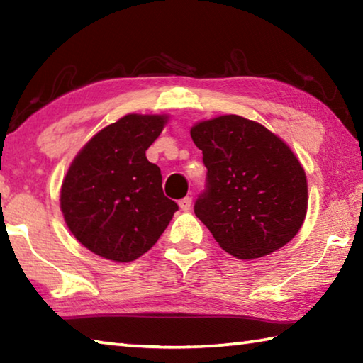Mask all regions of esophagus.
Returning <instances> with one entry per match:
<instances>
[{
  "instance_id": "34e87169",
  "label": "esophagus",
  "mask_w": 363,
  "mask_h": 363,
  "mask_svg": "<svg viewBox=\"0 0 363 363\" xmlns=\"http://www.w3.org/2000/svg\"><path fill=\"white\" fill-rule=\"evenodd\" d=\"M179 206L182 211H189L192 206V196H184L182 200H179Z\"/></svg>"
}]
</instances>
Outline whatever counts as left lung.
I'll list each match as a JSON object with an SVG mask.
<instances>
[{"label":"left lung","instance_id":"left-lung-1","mask_svg":"<svg viewBox=\"0 0 363 363\" xmlns=\"http://www.w3.org/2000/svg\"><path fill=\"white\" fill-rule=\"evenodd\" d=\"M190 136L206 167L194 211L219 247L238 259L285 247L307 211L306 173L290 147L238 115L196 123Z\"/></svg>","mask_w":363,"mask_h":363}]
</instances>
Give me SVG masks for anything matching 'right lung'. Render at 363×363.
I'll return each mask as SVG.
<instances>
[{
  "label": "right lung",
  "mask_w": 363,
  "mask_h": 363,
  "mask_svg": "<svg viewBox=\"0 0 363 363\" xmlns=\"http://www.w3.org/2000/svg\"><path fill=\"white\" fill-rule=\"evenodd\" d=\"M167 115H125L101 130L73 160L60 189L65 224L83 247L115 262L147 253L177 211L162 171L145 150Z\"/></svg>",
  "instance_id": "obj_1"
}]
</instances>
